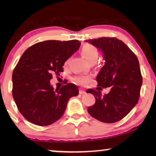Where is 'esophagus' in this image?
Returning <instances> with one entry per match:
<instances>
[{
	"label": "esophagus",
	"mask_w": 156,
	"mask_h": 156,
	"mask_svg": "<svg viewBox=\"0 0 156 156\" xmlns=\"http://www.w3.org/2000/svg\"><path fill=\"white\" fill-rule=\"evenodd\" d=\"M86 93V91H85L84 90H83V89H80V94H84Z\"/></svg>",
	"instance_id": "34e87169"
}]
</instances>
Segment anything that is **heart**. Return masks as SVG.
Listing matches in <instances>:
<instances>
[{
	"label": "heart",
	"mask_w": 156,
	"mask_h": 156,
	"mask_svg": "<svg viewBox=\"0 0 156 156\" xmlns=\"http://www.w3.org/2000/svg\"><path fill=\"white\" fill-rule=\"evenodd\" d=\"M82 54L84 58L90 63H94L99 57V52H98L97 49L94 46L89 44H86L82 47ZM67 62L68 61L66 62V64H67ZM74 80L76 84L84 85L90 82L91 80V76L90 75H87V74H84V75L76 76Z\"/></svg>",
	"instance_id": "obj_1"
}]
</instances>
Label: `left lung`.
Wrapping results in <instances>:
<instances>
[{"label":"left lung","instance_id":"left-lung-1","mask_svg":"<svg viewBox=\"0 0 156 156\" xmlns=\"http://www.w3.org/2000/svg\"><path fill=\"white\" fill-rule=\"evenodd\" d=\"M102 53L105 65L97 76L96 101L87 108L89 114L101 122L112 123L125 117L137 104L143 79L137 57L124 42L116 37L85 40ZM112 87L110 93L101 95V87Z\"/></svg>","mask_w":156,"mask_h":156}]
</instances>
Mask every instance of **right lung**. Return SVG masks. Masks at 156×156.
<instances>
[{
    "label": "right lung",
    "mask_w": 156,
    "mask_h": 156,
    "mask_svg": "<svg viewBox=\"0 0 156 156\" xmlns=\"http://www.w3.org/2000/svg\"><path fill=\"white\" fill-rule=\"evenodd\" d=\"M81 42L46 40L27 48L12 72V97L20 114L33 124L48 126L65 112L67 102L79 94L75 84L54 90L52 74L59 75L64 64L80 48Z\"/></svg>",
    "instance_id": "right-lung-1"
}]
</instances>
